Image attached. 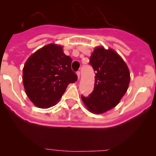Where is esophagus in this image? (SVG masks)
Returning <instances> with one entry per match:
<instances>
[{
  "label": "esophagus",
  "mask_w": 156,
  "mask_h": 156,
  "mask_svg": "<svg viewBox=\"0 0 156 156\" xmlns=\"http://www.w3.org/2000/svg\"><path fill=\"white\" fill-rule=\"evenodd\" d=\"M76 74H77V75H78V79H79V78H80V72H79V71H78V72H76Z\"/></svg>",
  "instance_id": "esophagus-1"
}]
</instances>
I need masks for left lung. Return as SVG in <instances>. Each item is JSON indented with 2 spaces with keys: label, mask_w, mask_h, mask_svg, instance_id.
Instances as JSON below:
<instances>
[{
  "label": "left lung",
  "mask_w": 156,
  "mask_h": 156,
  "mask_svg": "<svg viewBox=\"0 0 156 156\" xmlns=\"http://www.w3.org/2000/svg\"><path fill=\"white\" fill-rule=\"evenodd\" d=\"M95 71L93 92L81 99L90 112L102 114L114 108L123 97L130 83V72L122 58L112 49L97 47L90 58Z\"/></svg>",
  "instance_id": "left-lung-1"
}]
</instances>
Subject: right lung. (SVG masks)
Listing matches in <instances>:
<instances>
[{"label": "right lung", "instance_id": "right-lung-1", "mask_svg": "<svg viewBox=\"0 0 156 156\" xmlns=\"http://www.w3.org/2000/svg\"><path fill=\"white\" fill-rule=\"evenodd\" d=\"M72 59L57 44L46 45L27 59L23 71L25 90L31 102L39 108L56 104L67 86L78 79L72 70Z\"/></svg>", "mask_w": 156, "mask_h": 156}]
</instances>
